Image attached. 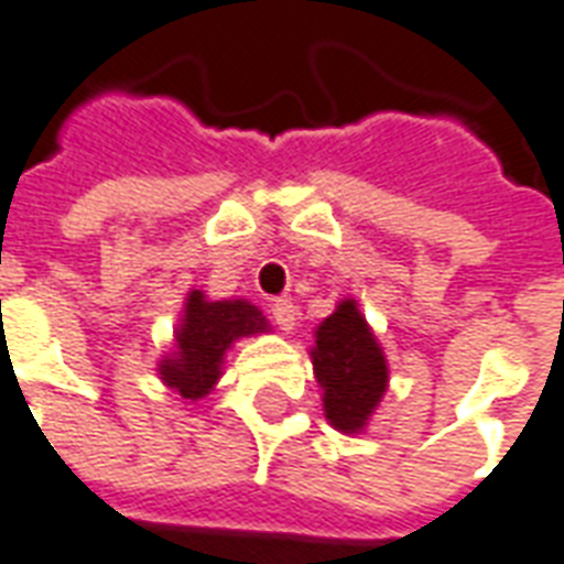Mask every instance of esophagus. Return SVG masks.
Masks as SVG:
<instances>
[{
  "label": "esophagus",
  "mask_w": 564,
  "mask_h": 564,
  "mask_svg": "<svg viewBox=\"0 0 564 564\" xmlns=\"http://www.w3.org/2000/svg\"><path fill=\"white\" fill-rule=\"evenodd\" d=\"M271 319L281 326L283 332L295 329V319H299V307L290 302V299H278L274 305H271Z\"/></svg>",
  "instance_id": "34e87169"
}]
</instances>
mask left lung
Returning a JSON list of instances; mask_svg holds the SVG:
<instances>
[{
	"instance_id": "1",
	"label": "left lung",
	"mask_w": 564,
	"mask_h": 564,
	"mask_svg": "<svg viewBox=\"0 0 564 564\" xmlns=\"http://www.w3.org/2000/svg\"><path fill=\"white\" fill-rule=\"evenodd\" d=\"M314 378L323 387V411L338 432L359 435L378 411L390 383L387 356L359 314L356 299H344L314 332Z\"/></svg>"
}]
</instances>
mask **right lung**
<instances>
[{
	"label": "right lung",
	"mask_w": 564,
	"mask_h": 564,
	"mask_svg": "<svg viewBox=\"0 0 564 564\" xmlns=\"http://www.w3.org/2000/svg\"><path fill=\"white\" fill-rule=\"evenodd\" d=\"M269 332V323L247 299L208 302L202 290H189L184 317L174 332V354L160 362V378L186 402L205 399L223 375V356L238 338Z\"/></svg>",
	"instance_id": "add662e5"
}]
</instances>
